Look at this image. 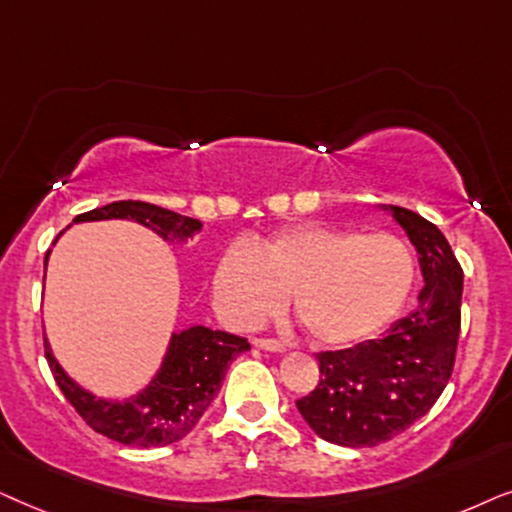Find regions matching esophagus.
Masks as SVG:
<instances>
[{
    "label": "esophagus",
    "instance_id": "esophagus-1",
    "mask_svg": "<svg viewBox=\"0 0 512 512\" xmlns=\"http://www.w3.org/2000/svg\"><path fill=\"white\" fill-rule=\"evenodd\" d=\"M252 344H255L257 349L269 351V353H283L285 351V346L281 342H274V339H255Z\"/></svg>",
    "mask_w": 512,
    "mask_h": 512
}]
</instances>
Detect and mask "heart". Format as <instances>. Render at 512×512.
Wrapping results in <instances>:
<instances>
[{
	"label": "heart",
	"instance_id": "b5f03b06",
	"mask_svg": "<svg viewBox=\"0 0 512 512\" xmlns=\"http://www.w3.org/2000/svg\"><path fill=\"white\" fill-rule=\"evenodd\" d=\"M414 283V257L388 231L358 234L327 224H295L255 248L231 245L213 274L220 316L255 327L290 311L316 346L346 349L379 335L403 309Z\"/></svg>",
	"mask_w": 512,
	"mask_h": 512
}]
</instances>
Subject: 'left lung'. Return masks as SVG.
I'll list each match as a JSON object with an SVG mask.
<instances>
[{"mask_svg": "<svg viewBox=\"0 0 512 512\" xmlns=\"http://www.w3.org/2000/svg\"><path fill=\"white\" fill-rule=\"evenodd\" d=\"M379 208L417 248L424 288L384 337L316 356L320 381L297 410L318 438L342 447H374L424 417L452 377L459 342L463 271L447 238L412 210Z\"/></svg>", "mask_w": 512, "mask_h": 512, "instance_id": "1", "label": "left lung"}]
</instances>
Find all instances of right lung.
Returning a JSON list of instances; mask_svg holds the SVG:
<instances>
[{
	"label": "right lung",
	"mask_w": 512,
	"mask_h": 512,
	"mask_svg": "<svg viewBox=\"0 0 512 512\" xmlns=\"http://www.w3.org/2000/svg\"><path fill=\"white\" fill-rule=\"evenodd\" d=\"M131 220L152 229L168 243H185L201 231V220L145 201H114L74 217V224ZM51 250L46 252L49 264ZM250 351L245 337L192 325L173 332L154 377L128 398H98L72 379L46 342V360L70 405L93 431L133 447H163L182 440L199 424L220 393L224 374L238 353Z\"/></svg>",
	"instance_id": "1"
}]
</instances>
